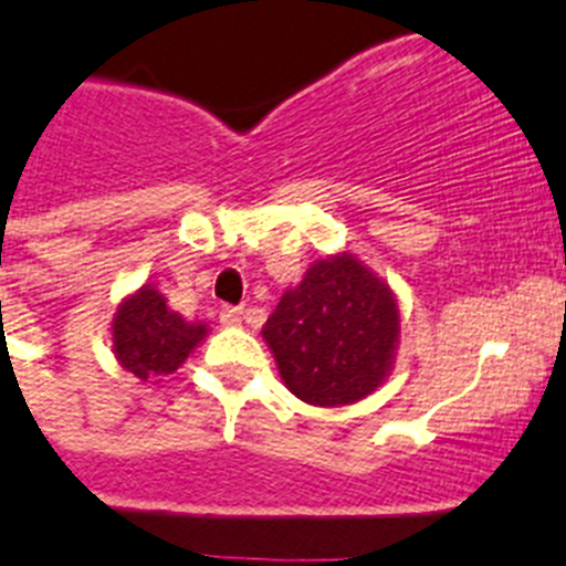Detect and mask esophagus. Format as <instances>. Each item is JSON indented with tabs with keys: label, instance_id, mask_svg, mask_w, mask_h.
Returning a JSON list of instances; mask_svg holds the SVG:
<instances>
[{
	"label": "esophagus",
	"instance_id": "1",
	"mask_svg": "<svg viewBox=\"0 0 566 566\" xmlns=\"http://www.w3.org/2000/svg\"><path fill=\"white\" fill-rule=\"evenodd\" d=\"M242 318H245V310H242V307H223V310H220V321H223L226 326H240Z\"/></svg>",
	"mask_w": 566,
	"mask_h": 566
}]
</instances>
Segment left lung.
I'll return each instance as SVG.
<instances>
[{"mask_svg":"<svg viewBox=\"0 0 566 566\" xmlns=\"http://www.w3.org/2000/svg\"><path fill=\"white\" fill-rule=\"evenodd\" d=\"M284 385L301 402L340 408L366 399L394 368L399 304L355 253L318 259L262 326Z\"/></svg>","mask_w":566,"mask_h":566,"instance_id":"8db88e82","label":"left lung"}]
</instances>
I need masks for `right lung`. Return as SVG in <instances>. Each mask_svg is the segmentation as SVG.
Returning <instances> with one entry per match:
<instances>
[{
  "label": "right lung",
  "instance_id": "1",
  "mask_svg": "<svg viewBox=\"0 0 566 566\" xmlns=\"http://www.w3.org/2000/svg\"><path fill=\"white\" fill-rule=\"evenodd\" d=\"M206 332L209 329L200 321L172 313L167 298L153 284L128 295L111 321L116 360L142 382H161L178 371Z\"/></svg>",
  "mask_w": 566,
  "mask_h": 566
}]
</instances>
